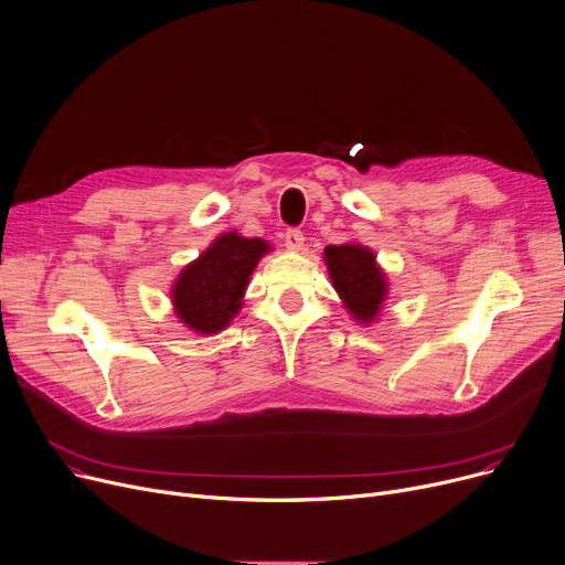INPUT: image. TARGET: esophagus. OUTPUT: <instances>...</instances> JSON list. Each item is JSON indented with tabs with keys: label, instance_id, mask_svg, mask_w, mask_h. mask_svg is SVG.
Wrapping results in <instances>:
<instances>
[{
	"label": "esophagus",
	"instance_id": "34e87169",
	"mask_svg": "<svg viewBox=\"0 0 565 565\" xmlns=\"http://www.w3.org/2000/svg\"><path fill=\"white\" fill-rule=\"evenodd\" d=\"M284 242H286V249L290 252H300L302 244H305V235L300 228H288L284 233Z\"/></svg>",
	"mask_w": 565,
	"mask_h": 565
}]
</instances>
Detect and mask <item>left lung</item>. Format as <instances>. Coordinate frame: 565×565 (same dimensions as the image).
Listing matches in <instances>:
<instances>
[{
	"label": "left lung",
	"instance_id": "8db88e82",
	"mask_svg": "<svg viewBox=\"0 0 565 565\" xmlns=\"http://www.w3.org/2000/svg\"><path fill=\"white\" fill-rule=\"evenodd\" d=\"M330 279L358 321L370 323L385 298V277L376 256L360 244H330L326 249Z\"/></svg>",
	"mask_w": 565,
	"mask_h": 565
}]
</instances>
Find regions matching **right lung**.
Listing matches in <instances>:
<instances>
[{
    "label": "right lung",
    "mask_w": 565,
    "mask_h": 565,
    "mask_svg": "<svg viewBox=\"0 0 565 565\" xmlns=\"http://www.w3.org/2000/svg\"><path fill=\"white\" fill-rule=\"evenodd\" d=\"M269 249L260 237H239L226 233L191 265L173 288V305L186 328L203 334L224 330L242 305L244 288L258 258Z\"/></svg>",
    "instance_id": "add662e5"
}]
</instances>
